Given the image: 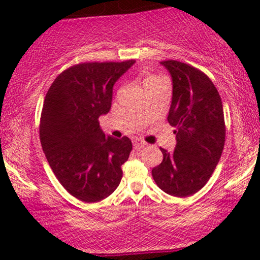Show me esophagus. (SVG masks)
I'll return each instance as SVG.
<instances>
[{
    "label": "esophagus",
    "instance_id": "34e87169",
    "mask_svg": "<svg viewBox=\"0 0 260 260\" xmlns=\"http://www.w3.org/2000/svg\"><path fill=\"white\" fill-rule=\"evenodd\" d=\"M133 146H135L136 149H141V148H143V147H146L147 143L142 140H135L133 141Z\"/></svg>",
    "mask_w": 260,
    "mask_h": 260
}]
</instances>
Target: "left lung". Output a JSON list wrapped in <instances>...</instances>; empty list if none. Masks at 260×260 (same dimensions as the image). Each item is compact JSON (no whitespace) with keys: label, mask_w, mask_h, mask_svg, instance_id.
<instances>
[{"label":"left lung","mask_w":260,"mask_h":260,"mask_svg":"<svg viewBox=\"0 0 260 260\" xmlns=\"http://www.w3.org/2000/svg\"><path fill=\"white\" fill-rule=\"evenodd\" d=\"M172 79L167 120L175 127L176 146L161 148L164 159L152 170L162 191L186 198L204 187L219 164L225 142L222 102L212 81L200 70L176 60L162 61Z\"/></svg>","instance_id":"1"}]
</instances>
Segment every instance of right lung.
<instances>
[{"mask_svg":"<svg viewBox=\"0 0 260 260\" xmlns=\"http://www.w3.org/2000/svg\"><path fill=\"white\" fill-rule=\"evenodd\" d=\"M135 62L74 65L46 93L40 122L43 151L59 182L84 203L108 198L122 180L132 142L107 136L98 118L109 112L114 84Z\"/></svg>","mask_w":260,"mask_h":260,"instance_id":"obj_1","label":"right lung"}]
</instances>
